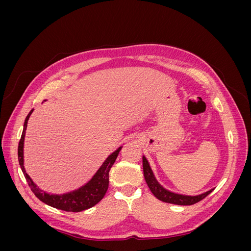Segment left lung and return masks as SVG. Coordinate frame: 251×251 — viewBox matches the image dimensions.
<instances>
[{
  "mask_svg": "<svg viewBox=\"0 0 251 251\" xmlns=\"http://www.w3.org/2000/svg\"><path fill=\"white\" fill-rule=\"evenodd\" d=\"M142 165H143V175H144V179H146V182L148 186L150 187L151 192L153 193V195L156 197L157 199L161 200L166 203H172V204H177V205H193L197 202L201 201L204 199L205 197L209 195L214 188L209 189V191L202 193L200 195H196V196H191V195H182L178 193H174L166 189L163 187L160 183H159L158 180L156 179L154 172L151 171V165L148 161V159L146 156H142Z\"/></svg>",
  "mask_w": 251,
  "mask_h": 251,
  "instance_id": "1",
  "label": "left lung"
}]
</instances>
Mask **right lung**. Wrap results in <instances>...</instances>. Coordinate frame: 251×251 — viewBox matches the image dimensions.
I'll return each mask as SVG.
<instances>
[{
  "instance_id": "obj_1",
  "label": "right lung",
  "mask_w": 251,
  "mask_h": 251,
  "mask_svg": "<svg viewBox=\"0 0 251 251\" xmlns=\"http://www.w3.org/2000/svg\"><path fill=\"white\" fill-rule=\"evenodd\" d=\"M32 112H33V109L29 112V114L25 119L24 128H23L22 137L18 148L20 166L30 188H31V191L36 196V198H39L42 202L46 203L47 205H49V206H52L57 209L77 212V211L86 210L88 208L93 207L94 205H96L103 198V196L108 191L109 172L114 162H115L123 146L114 151L112 154H110L107 157V159L102 162V164L100 166V169H98L96 173L93 175L92 178H91L87 183L79 186L78 188L73 189V191L67 192L64 194H49L47 192H44L43 189L37 187V185L34 183L31 177L27 174L24 166V141H25V135L27 130V124Z\"/></svg>"
}]
</instances>
